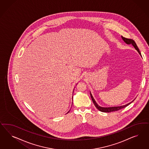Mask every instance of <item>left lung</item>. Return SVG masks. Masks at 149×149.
Here are the masks:
<instances>
[{
	"label": "left lung",
	"mask_w": 149,
	"mask_h": 149,
	"mask_svg": "<svg viewBox=\"0 0 149 149\" xmlns=\"http://www.w3.org/2000/svg\"><path fill=\"white\" fill-rule=\"evenodd\" d=\"M122 37V40L124 41V42L125 43H126L128 45H130V44H132V45L133 46V47L135 49V50H136L138 53L141 55L140 54V51L139 50L138 46L136 44H135V41L132 40V39H127L126 38H124L123 36H121ZM90 95L91 97V99L93 101V103L95 104V107L97 108V109L98 110H99V111H102V112H104V113H110V112H113V111H117V110H120L121 109L124 108L125 107H126L127 106H128V105L132 103L134 100H132L131 102L128 103V104H126V105H122V106H119V107H100L98 104H97L95 102L93 97L92 96V95L91 94V92H90Z\"/></svg>",
	"instance_id": "1"
}]
</instances>
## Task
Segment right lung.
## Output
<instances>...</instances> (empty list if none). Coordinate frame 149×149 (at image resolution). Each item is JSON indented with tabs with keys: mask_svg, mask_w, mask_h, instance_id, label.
I'll return each mask as SVG.
<instances>
[{
	"mask_svg": "<svg viewBox=\"0 0 149 149\" xmlns=\"http://www.w3.org/2000/svg\"><path fill=\"white\" fill-rule=\"evenodd\" d=\"M73 92H74V91H73ZM72 95H73V93H72ZM69 111H70V110H69V111H68V113H69Z\"/></svg>",
	"mask_w": 149,
	"mask_h": 149,
	"instance_id": "1",
	"label": "right lung"
}]
</instances>
